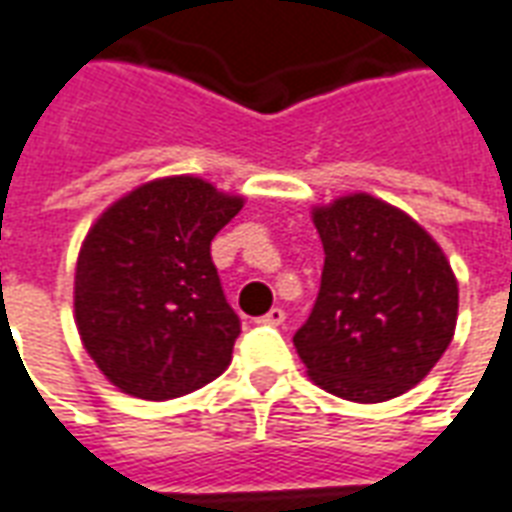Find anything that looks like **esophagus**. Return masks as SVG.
Instances as JSON below:
<instances>
[{
  "mask_svg": "<svg viewBox=\"0 0 512 512\" xmlns=\"http://www.w3.org/2000/svg\"><path fill=\"white\" fill-rule=\"evenodd\" d=\"M282 321H285V310L282 307H271L263 318H257V323H263V326H282Z\"/></svg>",
  "mask_w": 512,
  "mask_h": 512,
  "instance_id": "obj_1",
  "label": "esophagus"
}]
</instances>
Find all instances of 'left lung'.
Here are the masks:
<instances>
[{"mask_svg":"<svg viewBox=\"0 0 512 512\" xmlns=\"http://www.w3.org/2000/svg\"><path fill=\"white\" fill-rule=\"evenodd\" d=\"M323 244L321 290L293 334L318 386L354 403L403 395L447 351L458 282L441 246L408 213L370 194L312 211Z\"/></svg>","mask_w":512,"mask_h":512,"instance_id":"left-lung-1","label":"left lung"}]
</instances>
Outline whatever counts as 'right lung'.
<instances>
[{"mask_svg":"<svg viewBox=\"0 0 512 512\" xmlns=\"http://www.w3.org/2000/svg\"><path fill=\"white\" fill-rule=\"evenodd\" d=\"M241 208V197L175 175L134 189L90 227L76 260V326L126 395H189L230 365L241 321L224 299L211 241Z\"/></svg>","mask_w":512,"mask_h":512,"instance_id":"1","label":"right lung"}]
</instances>
